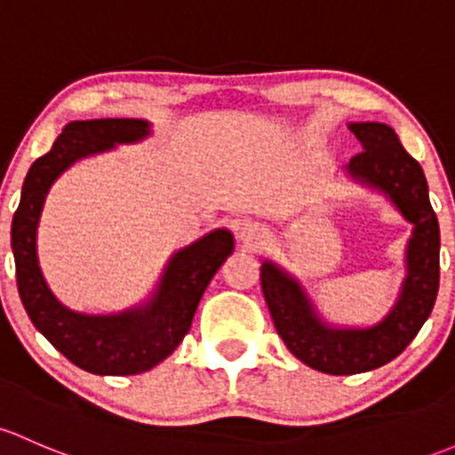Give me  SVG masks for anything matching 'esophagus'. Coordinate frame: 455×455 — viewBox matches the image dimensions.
Returning a JSON list of instances; mask_svg holds the SVG:
<instances>
[{
    "instance_id": "34e87169",
    "label": "esophagus",
    "mask_w": 455,
    "mask_h": 455,
    "mask_svg": "<svg viewBox=\"0 0 455 455\" xmlns=\"http://www.w3.org/2000/svg\"><path fill=\"white\" fill-rule=\"evenodd\" d=\"M238 241L247 247H259L265 241V229L254 226V223H243L238 229Z\"/></svg>"
}]
</instances>
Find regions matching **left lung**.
<instances>
[{
	"mask_svg": "<svg viewBox=\"0 0 455 455\" xmlns=\"http://www.w3.org/2000/svg\"><path fill=\"white\" fill-rule=\"evenodd\" d=\"M363 153L344 168L350 181L386 196L411 226L405 245V278L390 311L370 326H337L324 320L304 284L265 259L260 284L275 331L308 368L326 374L368 372L405 350L432 313L440 280V229L420 164L383 123H350Z\"/></svg>",
	"mask_w": 455,
	"mask_h": 455,
	"instance_id": "8db88e82",
	"label": "left lung"
}]
</instances>
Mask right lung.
Masks as SVG:
<instances>
[{
    "label": "right lung",
    "mask_w": 455,
    "mask_h": 455,
    "mask_svg": "<svg viewBox=\"0 0 455 455\" xmlns=\"http://www.w3.org/2000/svg\"><path fill=\"white\" fill-rule=\"evenodd\" d=\"M148 135L151 123L140 118L65 124L50 153L28 171L12 217L17 287L28 317L59 353L92 374H140L172 355L190 331L205 287L234 251L232 232L212 229L168 259L151 296L118 313H78L54 296L36 256V229L50 188L78 159L114 151L118 144H138Z\"/></svg>",
    "instance_id": "add662e5"
}]
</instances>
